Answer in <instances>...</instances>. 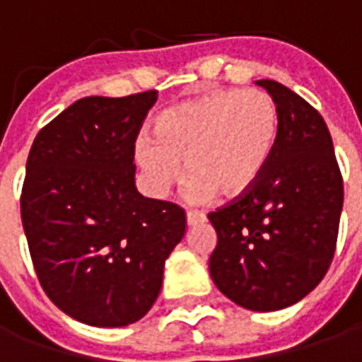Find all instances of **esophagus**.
<instances>
[{
  "instance_id": "1",
  "label": "esophagus",
  "mask_w": 362,
  "mask_h": 362,
  "mask_svg": "<svg viewBox=\"0 0 362 362\" xmlns=\"http://www.w3.org/2000/svg\"><path fill=\"white\" fill-rule=\"evenodd\" d=\"M205 221V213L202 211H188L186 215V223H188V227H196L199 223H204Z\"/></svg>"
}]
</instances>
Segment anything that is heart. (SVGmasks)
Instances as JSON below:
<instances>
[{
	"label": "heart",
	"mask_w": 362,
	"mask_h": 362,
	"mask_svg": "<svg viewBox=\"0 0 362 362\" xmlns=\"http://www.w3.org/2000/svg\"><path fill=\"white\" fill-rule=\"evenodd\" d=\"M279 110L264 90H215L166 108L153 137L135 141V160L151 189L163 196L184 173L186 194L204 202L215 192L240 196L256 184L272 157Z\"/></svg>",
	"instance_id": "1"
}]
</instances>
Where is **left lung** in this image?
Instances as JSON below:
<instances>
[{
	"label": "left lung",
	"instance_id": "left-lung-1",
	"mask_svg": "<svg viewBox=\"0 0 362 362\" xmlns=\"http://www.w3.org/2000/svg\"><path fill=\"white\" fill-rule=\"evenodd\" d=\"M256 85L277 104V143L256 184L207 215L217 230L209 273L233 303L272 312L298 303L324 279L337 243L343 178L320 112L281 83Z\"/></svg>",
	"mask_w": 362,
	"mask_h": 362
}]
</instances>
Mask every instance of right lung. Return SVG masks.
Listing matches in <instances>:
<instances>
[{"mask_svg":"<svg viewBox=\"0 0 362 362\" xmlns=\"http://www.w3.org/2000/svg\"><path fill=\"white\" fill-rule=\"evenodd\" d=\"M157 90L85 96L30 147L21 219L44 293L96 327L141 320L163 287L186 213L135 188V139Z\"/></svg>","mask_w":362,"mask_h":362,"instance_id":"add662e5","label":"right lung"}]
</instances>
